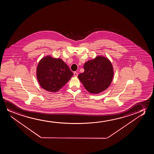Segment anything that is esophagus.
<instances>
[{
    "mask_svg": "<svg viewBox=\"0 0 154 154\" xmlns=\"http://www.w3.org/2000/svg\"><path fill=\"white\" fill-rule=\"evenodd\" d=\"M74 76H75V77H77V76H78V73H77V72H74Z\"/></svg>",
    "mask_w": 154,
    "mask_h": 154,
    "instance_id": "1",
    "label": "esophagus"
}]
</instances>
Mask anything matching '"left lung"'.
Returning <instances> with one entry per match:
<instances>
[{
	"mask_svg": "<svg viewBox=\"0 0 154 154\" xmlns=\"http://www.w3.org/2000/svg\"><path fill=\"white\" fill-rule=\"evenodd\" d=\"M84 68V72L78 75V78L89 93H101L109 86L114 72L112 63L107 58L97 56L85 63Z\"/></svg>",
	"mask_w": 154,
	"mask_h": 154,
	"instance_id": "left-lung-1",
	"label": "left lung"
}]
</instances>
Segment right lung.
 Instances as JSON below:
<instances>
[{
    "label": "right lung",
    "instance_id": "1",
    "mask_svg": "<svg viewBox=\"0 0 154 154\" xmlns=\"http://www.w3.org/2000/svg\"><path fill=\"white\" fill-rule=\"evenodd\" d=\"M72 76V72L61 59L51 56L43 58L37 68V77L40 86L51 92L59 91Z\"/></svg>",
    "mask_w": 154,
    "mask_h": 154
}]
</instances>
